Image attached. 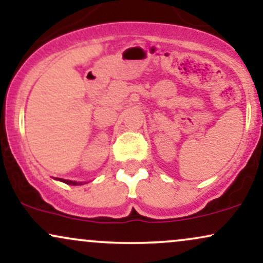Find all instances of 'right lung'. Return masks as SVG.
<instances>
[{
  "mask_svg": "<svg viewBox=\"0 0 263 263\" xmlns=\"http://www.w3.org/2000/svg\"><path fill=\"white\" fill-rule=\"evenodd\" d=\"M59 180H62V182H64L65 184H70V185H77L78 184L77 182H71V180H66V179H59Z\"/></svg>",
  "mask_w": 263,
  "mask_h": 263,
  "instance_id": "1",
  "label": "right lung"
}]
</instances>
